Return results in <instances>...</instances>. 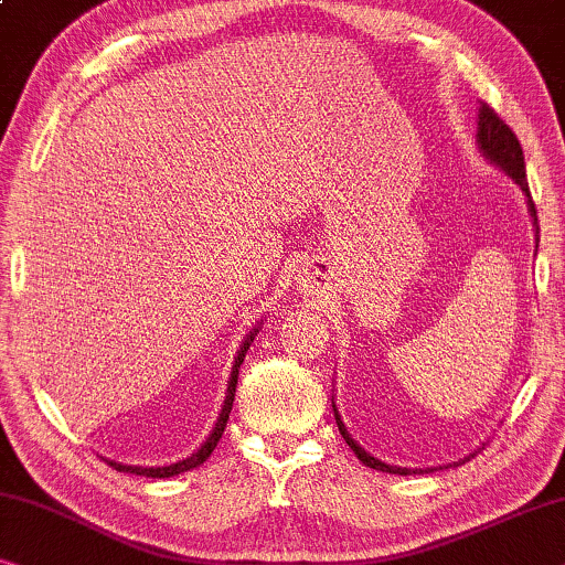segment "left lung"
<instances>
[{
	"label": "left lung",
	"instance_id": "1",
	"mask_svg": "<svg viewBox=\"0 0 565 565\" xmlns=\"http://www.w3.org/2000/svg\"><path fill=\"white\" fill-rule=\"evenodd\" d=\"M476 140H479V148L481 153L489 158L491 163L499 166V169L510 173L514 179V184H520V189L527 196V206H530V214L532 220H535V233H537V212H535V204H532V196H530V186H527V173H524V156H522V146L518 140V135L512 132V127L507 125L504 120H499V115L491 109L489 105H481L479 107V130H476ZM335 407V404H332ZM335 423H338V430L343 435L345 443L351 445V450L359 456V460H363L369 468H376V471H386V473H399V476H409V473H423V468H399V466H388L384 460L373 458L371 452H365L359 443H355L351 435H348L343 419H340L338 409H335ZM473 452L468 456L466 460H471ZM427 471H435V468H425Z\"/></svg>",
	"mask_w": 565,
	"mask_h": 565
}]
</instances>
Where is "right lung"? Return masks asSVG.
Returning <instances> with one entry per match:
<instances>
[{
  "instance_id": "obj_1",
  "label": "right lung",
  "mask_w": 565,
  "mask_h": 565,
  "mask_svg": "<svg viewBox=\"0 0 565 565\" xmlns=\"http://www.w3.org/2000/svg\"><path fill=\"white\" fill-rule=\"evenodd\" d=\"M258 335V328L250 332L248 338H245V343L241 345V351H237V359L233 365V373H230V384H227V396H225V404H222V412H220V419L217 425H214V430L210 433V438L202 443V448L192 452V456L179 460V463H171V466H156V468H146V466H125V463H117V460H107L109 466L115 468V471H122V473H135V476H146V479H171V476H179L184 471H192V468L202 466L206 458L212 456V450L217 448V443L222 438V433H225V425H227V417H230V409H233V402H235V384H237V371H241V363L245 359V353H248V348L253 343V338Z\"/></svg>"
}]
</instances>
